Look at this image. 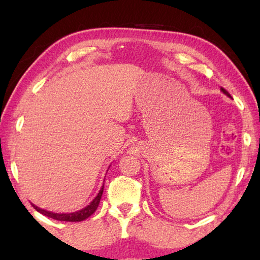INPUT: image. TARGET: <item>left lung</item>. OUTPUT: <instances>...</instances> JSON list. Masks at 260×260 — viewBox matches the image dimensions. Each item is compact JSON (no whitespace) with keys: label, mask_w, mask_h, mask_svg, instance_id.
I'll return each mask as SVG.
<instances>
[{"label":"left lung","mask_w":260,"mask_h":260,"mask_svg":"<svg viewBox=\"0 0 260 260\" xmlns=\"http://www.w3.org/2000/svg\"><path fill=\"white\" fill-rule=\"evenodd\" d=\"M221 90H222V93H225L227 96H231L230 94H228V91L226 89H223V88H221Z\"/></svg>","instance_id":"obj_1"}]
</instances>
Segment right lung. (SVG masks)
I'll list each match as a JSON object with an SVG mask.
<instances>
[{
	"mask_svg": "<svg viewBox=\"0 0 260 260\" xmlns=\"http://www.w3.org/2000/svg\"><path fill=\"white\" fill-rule=\"evenodd\" d=\"M103 188H104V184L102 186V188H101V190L98 193V196H96L95 199L90 202L89 205H87L86 208L77 211V212L54 213V212H50V211H46V210H42L40 208H38V206H35L34 204H33V206H34V209L38 211V212H40L43 215H47V217L52 218L55 220H59V221H71V222L82 221V220H85L88 217H90V215L95 212L96 209H98V206L100 204V201H101V197H102V193H103Z\"/></svg>",
	"mask_w": 260,
	"mask_h": 260,
	"instance_id": "1",
	"label": "right lung"
}]
</instances>
